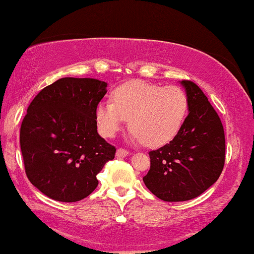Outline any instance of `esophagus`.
<instances>
[{"label": "esophagus", "instance_id": "esophagus-1", "mask_svg": "<svg viewBox=\"0 0 254 254\" xmlns=\"http://www.w3.org/2000/svg\"><path fill=\"white\" fill-rule=\"evenodd\" d=\"M128 154H129V152H128L127 150H125V148H118V151H116V156H118L119 158H125L127 157Z\"/></svg>", "mask_w": 254, "mask_h": 254}]
</instances>
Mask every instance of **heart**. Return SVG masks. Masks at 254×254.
I'll return each instance as SVG.
<instances>
[{
    "label": "heart",
    "mask_w": 254,
    "mask_h": 254,
    "mask_svg": "<svg viewBox=\"0 0 254 254\" xmlns=\"http://www.w3.org/2000/svg\"><path fill=\"white\" fill-rule=\"evenodd\" d=\"M112 101L96 107L100 133L114 136L129 119V128L136 140L147 146L166 144L177 134L188 113V96L180 86H159L142 80L119 85Z\"/></svg>",
    "instance_id": "1"
}]
</instances>
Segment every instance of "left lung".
<instances>
[{
	"label": "left lung",
	"instance_id": "1",
	"mask_svg": "<svg viewBox=\"0 0 254 254\" xmlns=\"http://www.w3.org/2000/svg\"><path fill=\"white\" fill-rule=\"evenodd\" d=\"M189 114L169 144L150 151L145 186L166 202L192 199L219 180L225 165V130L219 115L199 86L182 80Z\"/></svg>",
	"mask_w": 254,
	"mask_h": 254
}]
</instances>
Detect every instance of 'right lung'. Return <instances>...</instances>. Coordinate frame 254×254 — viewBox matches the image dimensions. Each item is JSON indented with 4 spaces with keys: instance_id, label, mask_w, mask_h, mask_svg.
<instances>
[{
    "instance_id": "right-lung-1",
    "label": "right lung",
    "mask_w": 254,
    "mask_h": 254,
    "mask_svg": "<svg viewBox=\"0 0 254 254\" xmlns=\"http://www.w3.org/2000/svg\"><path fill=\"white\" fill-rule=\"evenodd\" d=\"M107 83L65 77L44 88L27 109L20 146L27 177L47 197L77 202L96 189V175L116 148L97 133L96 107Z\"/></svg>"
}]
</instances>
